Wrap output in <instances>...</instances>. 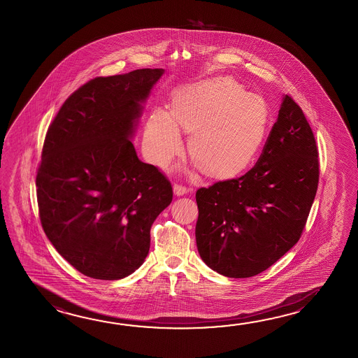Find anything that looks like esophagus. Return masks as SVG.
<instances>
[{"label":"esophagus","mask_w":358,"mask_h":358,"mask_svg":"<svg viewBox=\"0 0 358 358\" xmlns=\"http://www.w3.org/2000/svg\"><path fill=\"white\" fill-rule=\"evenodd\" d=\"M173 192H175V195H177V196H182V195H186L187 192H191V190L190 189H186L182 185L175 183L173 185Z\"/></svg>","instance_id":"esophagus-1"}]
</instances>
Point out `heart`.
I'll list each match as a JSON object with an SVG mask.
<instances>
[{
  "mask_svg": "<svg viewBox=\"0 0 358 358\" xmlns=\"http://www.w3.org/2000/svg\"><path fill=\"white\" fill-rule=\"evenodd\" d=\"M269 107L232 78L192 83L177 92L169 115L154 110L144 130L146 153L166 168L182 150L180 130L190 134L189 154L208 178L228 181L254 163L265 140Z\"/></svg>",
  "mask_w": 358,
  "mask_h": 358,
  "instance_id": "1",
  "label": "heart"
}]
</instances>
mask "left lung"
I'll use <instances>...</instances> for the list:
<instances>
[{"label":"left lung","instance_id":"left-lung-1","mask_svg":"<svg viewBox=\"0 0 358 358\" xmlns=\"http://www.w3.org/2000/svg\"><path fill=\"white\" fill-rule=\"evenodd\" d=\"M317 183L314 134L299 104L283 95L254 168L197 190L200 257L228 278L254 277L268 269L299 241Z\"/></svg>","mask_w":358,"mask_h":358}]
</instances>
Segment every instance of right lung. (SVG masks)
<instances>
[{"mask_svg": "<svg viewBox=\"0 0 358 358\" xmlns=\"http://www.w3.org/2000/svg\"><path fill=\"white\" fill-rule=\"evenodd\" d=\"M163 69L95 78L70 95L44 140L37 197L44 234L81 274L117 280L144 263L154 220L172 201L131 143Z\"/></svg>", "mask_w": 358, "mask_h": 358, "instance_id": "obj_1", "label": "right lung"}]
</instances>
